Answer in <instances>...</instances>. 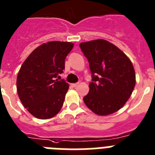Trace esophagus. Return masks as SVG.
Segmentation results:
<instances>
[{
	"label": "esophagus",
	"instance_id": "obj_1",
	"mask_svg": "<svg viewBox=\"0 0 155 155\" xmlns=\"http://www.w3.org/2000/svg\"><path fill=\"white\" fill-rule=\"evenodd\" d=\"M78 85H79V83H72V84H71V86H72V87H76Z\"/></svg>",
	"mask_w": 155,
	"mask_h": 155
}]
</instances>
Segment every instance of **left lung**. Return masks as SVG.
I'll return each instance as SVG.
<instances>
[{
  "instance_id": "8db88e82",
  "label": "left lung",
  "mask_w": 155,
  "mask_h": 155,
  "mask_svg": "<svg viewBox=\"0 0 155 155\" xmlns=\"http://www.w3.org/2000/svg\"><path fill=\"white\" fill-rule=\"evenodd\" d=\"M79 47L88 60L92 77L83 101L97 115L115 112L123 107L135 87L131 61L116 46L101 39L81 43Z\"/></svg>"
}]
</instances>
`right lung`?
<instances>
[{
    "instance_id": "right-lung-1",
    "label": "right lung",
    "mask_w": 155,
    "mask_h": 155,
    "mask_svg": "<svg viewBox=\"0 0 155 155\" xmlns=\"http://www.w3.org/2000/svg\"><path fill=\"white\" fill-rule=\"evenodd\" d=\"M74 44L51 41L39 46L25 59L17 76V92L24 107L40 119L56 115L64 103L68 84L56 78Z\"/></svg>"
}]
</instances>
